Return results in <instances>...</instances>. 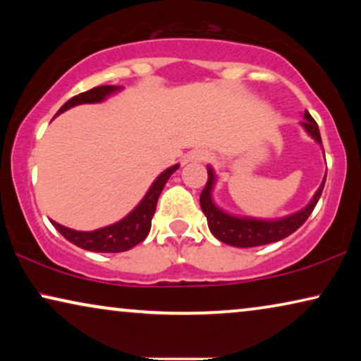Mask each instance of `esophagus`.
Here are the masks:
<instances>
[{"label":"esophagus","mask_w":361,"mask_h":361,"mask_svg":"<svg viewBox=\"0 0 361 361\" xmlns=\"http://www.w3.org/2000/svg\"><path fill=\"white\" fill-rule=\"evenodd\" d=\"M189 159H190V161H197V162H204V161H210V159H212V154H210L209 151H202V149H199V151L190 152Z\"/></svg>","instance_id":"obj_1"}]
</instances>
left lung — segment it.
<instances>
[{
	"mask_svg": "<svg viewBox=\"0 0 361 361\" xmlns=\"http://www.w3.org/2000/svg\"><path fill=\"white\" fill-rule=\"evenodd\" d=\"M305 120L300 123L305 131L314 137L319 145H322V137H320V131L317 123L309 111L304 113ZM209 180L204 187L200 194V207L207 216V224L215 238L224 241L226 245L238 246V248H251V246H261L274 243L294 233L305 220L309 219V215L312 214L314 207L317 205V202L322 195L325 179L320 184L319 190L315 192L314 199L310 200V204L302 209L298 214L288 215L284 219L279 220H258V219H240V216H233L226 212L220 210L219 207L212 200V189L215 184V174L214 169L209 167ZM327 176V174H325Z\"/></svg>",
	"mask_w": 361,
	"mask_h": 361,
	"instance_id": "8db88e82",
	"label": "left lung"
}]
</instances>
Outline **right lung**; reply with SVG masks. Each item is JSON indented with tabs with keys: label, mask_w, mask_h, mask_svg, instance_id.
<instances>
[{
	"label": "right lung",
	"mask_w": 361,
	"mask_h": 361,
	"mask_svg": "<svg viewBox=\"0 0 361 361\" xmlns=\"http://www.w3.org/2000/svg\"><path fill=\"white\" fill-rule=\"evenodd\" d=\"M120 90V87L115 85H102L95 87L92 90L78 93V95L72 97L67 103H63L61 110L57 111V115H61L68 108L82 105V103H98L103 102L108 95ZM179 169V164L169 167L157 179L152 182V185L147 190L145 199L140 202V205L136 207L131 214H128L125 219L116 221L105 228L93 230V231H77L71 230L67 226L59 225L57 221H52V225L56 226V230L61 233L63 238H67L71 243L80 246L83 250L95 251V253H121V251H128L133 246L141 243L146 238L147 233L151 230V220L152 215L156 212V204L159 199L162 189H164L166 182L169 180V177Z\"/></svg>",
	"instance_id": "obj_1"
}]
</instances>
